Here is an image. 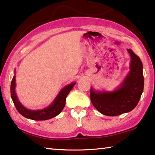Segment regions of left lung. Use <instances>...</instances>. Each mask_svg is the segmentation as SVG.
I'll use <instances>...</instances> for the list:
<instances>
[{
    "label": "left lung",
    "mask_w": 155,
    "mask_h": 155,
    "mask_svg": "<svg viewBox=\"0 0 155 155\" xmlns=\"http://www.w3.org/2000/svg\"><path fill=\"white\" fill-rule=\"evenodd\" d=\"M129 71L122 82L113 91H97L91 88V100L94 108L103 115L116 116L132 110L143 91L144 77L140 58L130 48Z\"/></svg>",
    "instance_id": "obj_1"
}]
</instances>
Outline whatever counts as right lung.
Here are the masks:
<instances>
[{
	"instance_id": "add662e5",
	"label": "right lung",
	"mask_w": 155,
	"mask_h": 155,
	"mask_svg": "<svg viewBox=\"0 0 155 155\" xmlns=\"http://www.w3.org/2000/svg\"><path fill=\"white\" fill-rule=\"evenodd\" d=\"M75 84V82L71 83V84L64 86L63 89H61L56 97L54 99V100L48 107L41 110H30L24 107L18 100V97L15 91L16 77L15 73V76L12 78L10 85L11 97L18 113L24 117L33 120H46L53 118L61 114L65 106L67 96Z\"/></svg>"
}]
</instances>
